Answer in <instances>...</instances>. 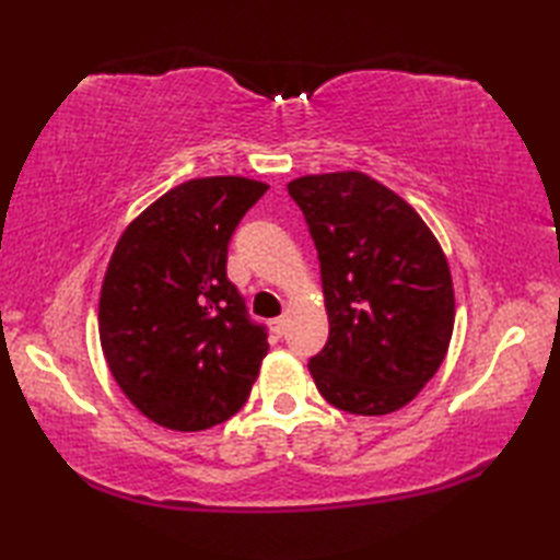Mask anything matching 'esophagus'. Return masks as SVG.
Returning <instances> with one entry per match:
<instances>
[{
	"label": "esophagus",
	"instance_id": "obj_1",
	"mask_svg": "<svg viewBox=\"0 0 560 560\" xmlns=\"http://www.w3.org/2000/svg\"><path fill=\"white\" fill-rule=\"evenodd\" d=\"M269 327H271V331H273V337L281 339L283 335H287V317H277V319H271Z\"/></svg>",
	"mask_w": 560,
	"mask_h": 560
}]
</instances>
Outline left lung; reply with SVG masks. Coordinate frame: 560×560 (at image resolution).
<instances>
[{"label":"left lung","mask_w":560,"mask_h":560,"mask_svg":"<svg viewBox=\"0 0 560 560\" xmlns=\"http://www.w3.org/2000/svg\"><path fill=\"white\" fill-rule=\"evenodd\" d=\"M317 247L329 339L307 368L331 407L385 416L419 395L455 327L447 257L409 201L361 171L289 183Z\"/></svg>","instance_id":"1"}]
</instances>
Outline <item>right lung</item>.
Returning a JSON list of instances; mask_svg holds the SVG:
<instances>
[{
    "label": "right lung",
    "mask_w": 560,
    "mask_h": 560,
    "mask_svg": "<svg viewBox=\"0 0 560 560\" xmlns=\"http://www.w3.org/2000/svg\"><path fill=\"white\" fill-rule=\"evenodd\" d=\"M269 189L241 175L173 187L127 225L105 269L101 349L125 397L171 431L229 421L269 351L225 277L237 221Z\"/></svg>",
    "instance_id": "add662e5"
}]
</instances>
